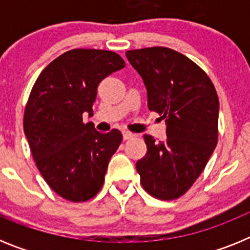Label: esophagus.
Masks as SVG:
<instances>
[{"label":"esophagus","mask_w":250,"mask_h":250,"mask_svg":"<svg viewBox=\"0 0 250 250\" xmlns=\"http://www.w3.org/2000/svg\"><path fill=\"white\" fill-rule=\"evenodd\" d=\"M132 136H134V134H132V132L126 131V130H124V131H123V138H124V140H127V139H131Z\"/></svg>","instance_id":"34e87169"}]
</instances>
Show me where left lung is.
Segmentation results:
<instances>
[{"instance_id":"obj_1","label":"left lung","mask_w":250,"mask_h":250,"mask_svg":"<svg viewBox=\"0 0 250 250\" xmlns=\"http://www.w3.org/2000/svg\"><path fill=\"white\" fill-rule=\"evenodd\" d=\"M126 57L145 83L147 107L164 119L167 139L145 135L147 151L136 163L145 190L161 200L184 195L218 143L219 99L199 66L167 47L130 50Z\"/></svg>"}]
</instances>
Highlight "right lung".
<instances>
[{
  "mask_svg": "<svg viewBox=\"0 0 250 250\" xmlns=\"http://www.w3.org/2000/svg\"><path fill=\"white\" fill-rule=\"evenodd\" d=\"M124 66L112 51L75 48L46 66L31 90L23 131L37 169L63 199L86 202L103 187L123 135L96 131L83 115L92 116L99 83Z\"/></svg>",
  "mask_w": 250,
  "mask_h": 250,
  "instance_id": "add662e5",
  "label": "right lung"
}]
</instances>
